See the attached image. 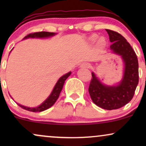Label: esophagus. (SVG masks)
I'll return each instance as SVG.
<instances>
[{"label": "esophagus", "mask_w": 146, "mask_h": 146, "mask_svg": "<svg viewBox=\"0 0 146 146\" xmlns=\"http://www.w3.org/2000/svg\"><path fill=\"white\" fill-rule=\"evenodd\" d=\"M82 66H83V67H84V68H90V64H88V63H84V64H82Z\"/></svg>", "instance_id": "34e87169"}]
</instances>
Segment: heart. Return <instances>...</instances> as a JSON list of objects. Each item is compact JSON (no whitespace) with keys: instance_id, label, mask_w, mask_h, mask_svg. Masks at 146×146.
Wrapping results in <instances>:
<instances>
[{"instance_id":"heart-1","label":"heart","mask_w":146,"mask_h":146,"mask_svg":"<svg viewBox=\"0 0 146 146\" xmlns=\"http://www.w3.org/2000/svg\"><path fill=\"white\" fill-rule=\"evenodd\" d=\"M98 36H97V35H93V36H90V40H93V41H96L97 40H98ZM104 42H105V40H104V38H100V39H99V43H100V44H104Z\"/></svg>"}]
</instances>
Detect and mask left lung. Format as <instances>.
<instances>
[{
    "label": "left lung",
    "mask_w": 146,
    "mask_h": 146,
    "mask_svg": "<svg viewBox=\"0 0 146 146\" xmlns=\"http://www.w3.org/2000/svg\"><path fill=\"white\" fill-rule=\"evenodd\" d=\"M106 31L112 42L110 49L121 56L124 61V75L117 86H108L102 84L92 73L88 92L95 104L110 110L121 108L131 101L139 82V64L136 53L124 37L112 30Z\"/></svg>",
    "instance_id": "1"
}]
</instances>
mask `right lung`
<instances>
[{"label":"right lung","mask_w":146,"mask_h":146,"mask_svg":"<svg viewBox=\"0 0 146 146\" xmlns=\"http://www.w3.org/2000/svg\"><path fill=\"white\" fill-rule=\"evenodd\" d=\"M55 33L52 32H47V31H40V32H36V33H31L28 34L27 36H26L24 38H44V37H49L53 36ZM71 72L66 73V74L64 75L62 77H61L59 79V80L58 81V82L56 83V86H55L54 88H53V91L50 95V96L46 99L45 101L41 105H40L38 107L36 108H29V107L24 106H22L20 104H18L19 106H21L23 109L28 110V111L31 112H42L44 111V110L48 109L50 107H51L52 106L56 103V100H58L59 98V95L60 94V92H61L62 89L63 88V85L64 84L65 80L68 78L70 75H71Z\"/></svg>","instance_id":"obj_1"}]
</instances>
